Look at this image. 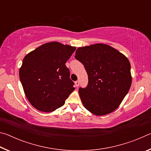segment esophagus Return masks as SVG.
I'll list each match as a JSON object with an SVG mask.
<instances>
[{
    "mask_svg": "<svg viewBox=\"0 0 151 151\" xmlns=\"http://www.w3.org/2000/svg\"><path fill=\"white\" fill-rule=\"evenodd\" d=\"M75 83V86H76V87H77V86H79V81H76Z\"/></svg>",
    "mask_w": 151,
    "mask_h": 151,
    "instance_id": "esophagus-1",
    "label": "esophagus"
}]
</instances>
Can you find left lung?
Returning a JSON list of instances; mask_svg holds the SVG:
<instances>
[{
    "mask_svg": "<svg viewBox=\"0 0 151 151\" xmlns=\"http://www.w3.org/2000/svg\"><path fill=\"white\" fill-rule=\"evenodd\" d=\"M75 57L83 64L88 77L87 86L78 89L85 108L98 116L109 114L118 108L132 83L128 58L104 44L79 47Z\"/></svg>",
    "mask_w": 151,
    "mask_h": 151,
    "instance_id": "obj_1",
    "label": "left lung"
}]
</instances>
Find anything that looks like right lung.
Segmentation results:
<instances>
[{"label":"right lung","mask_w":151,"mask_h":151,"mask_svg":"<svg viewBox=\"0 0 151 151\" xmlns=\"http://www.w3.org/2000/svg\"><path fill=\"white\" fill-rule=\"evenodd\" d=\"M76 47L51 42L25 56L20 80L28 100L35 109L52 112L60 108L75 90L65 63Z\"/></svg>","instance_id":"right-lung-1"}]
</instances>
